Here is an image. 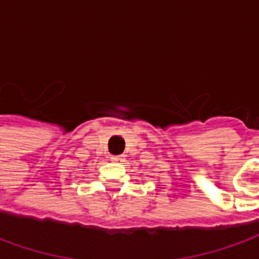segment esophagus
<instances>
[{
	"label": "esophagus",
	"mask_w": 259,
	"mask_h": 259,
	"mask_svg": "<svg viewBox=\"0 0 259 259\" xmlns=\"http://www.w3.org/2000/svg\"><path fill=\"white\" fill-rule=\"evenodd\" d=\"M112 162H123L124 160V156L123 155H117V156H110L109 157Z\"/></svg>",
	"instance_id": "1"
}]
</instances>
